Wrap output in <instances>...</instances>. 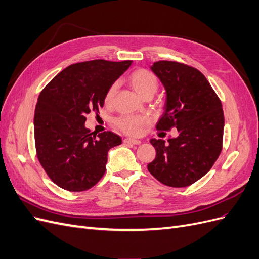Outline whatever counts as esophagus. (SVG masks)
I'll use <instances>...</instances> for the list:
<instances>
[{
	"mask_svg": "<svg viewBox=\"0 0 259 259\" xmlns=\"http://www.w3.org/2000/svg\"><path fill=\"white\" fill-rule=\"evenodd\" d=\"M123 142H124V144H128V145H139V144H142V142H140V140L133 139V138H125Z\"/></svg>",
	"mask_w": 259,
	"mask_h": 259,
	"instance_id": "obj_1",
	"label": "esophagus"
}]
</instances>
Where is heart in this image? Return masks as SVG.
Wrapping results in <instances>:
<instances>
[{
    "mask_svg": "<svg viewBox=\"0 0 259 259\" xmlns=\"http://www.w3.org/2000/svg\"><path fill=\"white\" fill-rule=\"evenodd\" d=\"M128 82L132 88L138 94L139 96H146L148 94H153L158 90V79L147 69L135 70L130 76ZM117 91V83H112L105 94V103L111 104ZM147 123L145 117L140 116H122L116 121V126L121 131L130 135H139L143 131V127Z\"/></svg>",
    "mask_w": 259,
    "mask_h": 259,
    "instance_id": "b5f03b06",
    "label": "heart"
}]
</instances>
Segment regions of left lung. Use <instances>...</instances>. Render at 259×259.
<instances>
[{
	"label": "left lung",
	"mask_w": 259,
	"mask_h": 259,
	"mask_svg": "<svg viewBox=\"0 0 259 259\" xmlns=\"http://www.w3.org/2000/svg\"><path fill=\"white\" fill-rule=\"evenodd\" d=\"M166 93L158 131L176 127L178 135L152 138L155 159L148 170L169 187H187L204 176L221 154L224 135L222 103L199 70L176 61L161 60L150 67Z\"/></svg>",
	"instance_id": "obj_1"
}]
</instances>
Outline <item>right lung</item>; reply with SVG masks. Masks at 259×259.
I'll use <instances>...</instances> for the list:
<instances>
[{"label": "right lung", "mask_w": 259, "mask_h": 259, "mask_svg": "<svg viewBox=\"0 0 259 259\" xmlns=\"http://www.w3.org/2000/svg\"><path fill=\"white\" fill-rule=\"evenodd\" d=\"M132 60L96 59L67 67L45 86L34 113L37 159L46 174L68 191H85L106 171L108 151L122 144L112 132L93 135L86 115L99 112L105 94Z\"/></svg>", "instance_id": "1"}]
</instances>
